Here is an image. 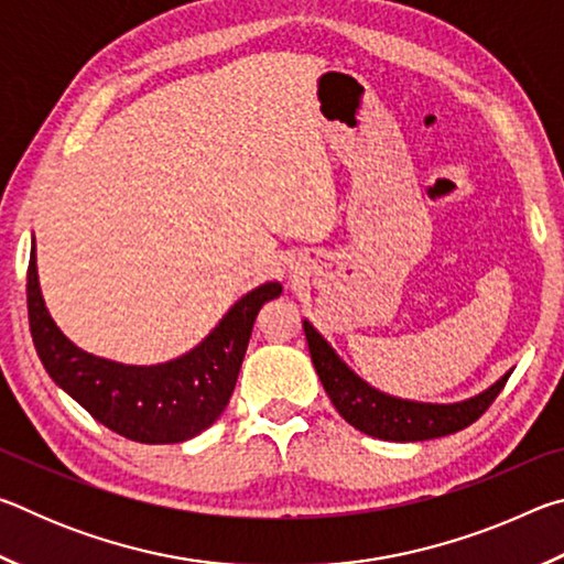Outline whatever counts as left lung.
<instances>
[{"instance_id": "obj_1", "label": "left lung", "mask_w": 564, "mask_h": 564, "mask_svg": "<svg viewBox=\"0 0 564 564\" xmlns=\"http://www.w3.org/2000/svg\"><path fill=\"white\" fill-rule=\"evenodd\" d=\"M305 340H308L311 360L316 366L323 388L336 405L338 413L346 423L358 427L360 433L380 437V441L393 443H415L431 441V437H443L463 431L473 425L485 410L492 405V400L502 393L510 373L500 378L485 393L470 400L453 405H433V403H413V400L390 398L380 390L370 388L366 380H360L352 370L343 362L321 333L303 321Z\"/></svg>"}]
</instances>
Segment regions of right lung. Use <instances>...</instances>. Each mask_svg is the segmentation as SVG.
Returning a JSON list of instances; mask_svg holds the SVG:
<instances>
[{
  "mask_svg": "<svg viewBox=\"0 0 564 564\" xmlns=\"http://www.w3.org/2000/svg\"><path fill=\"white\" fill-rule=\"evenodd\" d=\"M279 295L281 283L261 285L226 313L202 346L164 366L139 368L89 356L66 340L44 308L34 248L26 269L30 330L46 373L109 431L149 445L184 443L224 413L253 321Z\"/></svg>",
  "mask_w": 564,
  "mask_h": 564,
  "instance_id": "add662e5",
  "label": "right lung"
}]
</instances>
